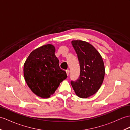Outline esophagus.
<instances>
[{"instance_id": "esophagus-1", "label": "esophagus", "mask_w": 130, "mask_h": 130, "mask_svg": "<svg viewBox=\"0 0 130 130\" xmlns=\"http://www.w3.org/2000/svg\"><path fill=\"white\" fill-rule=\"evenodd\" d=\"M66 74H67V75L68 76L69 74V72H70V71H69V70H68H68H66Z\"/></svg>"}]
</instances>
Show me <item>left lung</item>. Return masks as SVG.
<instances>
[{
  "label": "left lung",
  "mask_w": 130,
  "mask_h": 130,
  "mask_svg": "<svg viewBox=\"0 0 130 130\" xmlns=\"http://www.w3.org/2000/svg\"><path fill=\"white\" fill-rule=\"evenodd\" d=\"M72 46L80 63V76L71 81L74 91L80 98H89L98 92L105 76L104 63L100 54L91 44L83 40H72Z\"/></svg>",
  "instance_id": "1"
}]
</instances>
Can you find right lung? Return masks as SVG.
<instances>
[{
  "label": "right lung",
  "mask_w": 130,
  "mask_h": 130,
  "mask_svg": "<svg viewBox=\"0 0 130 130\" xmlns=\"http://www.w3.org/2000/svg\"><path fill=\"white\" fill-rule=\"evenodd\" d=\"M55 51V47L51 44L41 46L30 54L24 65L27 85L42 98H50L67 77L66 72L60 68Z\"/></svg>",
  "instance_id": "obj_1"
}]
</instances>
